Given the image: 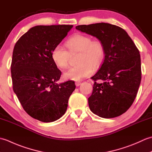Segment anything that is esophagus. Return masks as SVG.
Returning <instances> with one entry per match:
<instances>
[{
	"instance_id": "esophagus-1",
	"label": "esophagus",
	"mask_w": 152,
	"mask_h": 152,
	"mask_svg": "<svg viewBox=\"0 0 152 152\" xmlns=\"http://www.w3.org/2000/svg\"><path fill=\"white\" fill-rule=\"evenodd\" d=\"M75 84H76V86H80V85L82 84V82H76L75 83Z\"/></svg>"
}]
</instances>
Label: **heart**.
Masks as SVG:
<instances>
[{"mask_svg":"<svg viewBox=\"0 0 152 152\" xmlns=\"http://www.w3.org/2000/svg\"><path fill=\"white\" fill-rule=\"evenodd\" d=\"M65 46L69 51L58 44L53 48L51 54L55 64L63 69L69 64L70 53H80L77 61L78 65L71 66L64 72L63 78L65 80L80 81L91 75L93 68L96 69L101 65L104 55V46L101 41L78 33L67 39Z\"/></svg>","mask_w":152,"mask_h":152,"instance_id":"heart-1","label":"heart"}]
</instances>
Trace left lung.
I'll use <instances>...</instances> for the list:
<instances>
[{"label": "left lung", "instance_id": "left-lung-1", "mask_svg": "<svg viewBox=\"0 0 152 152\" xmlns=\"http://www.w3.org/2000/svg\"><path fill=\"white\" fill-rule=\"evenodd\" d=\"M76 28L97 38L104 49L103 63L91 77L95 83L88 98L90 110L104 118L121 115L133 103L140 84L139 50L127 32L116 25L99 23Z\"/></svg>", "mask_w": 152, "mask_h": 152}]
</instances>
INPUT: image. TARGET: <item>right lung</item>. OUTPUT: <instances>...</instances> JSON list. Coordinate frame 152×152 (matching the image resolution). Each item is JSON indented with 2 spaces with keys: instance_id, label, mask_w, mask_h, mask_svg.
Instances as JSON below:
<instances>
[{
  "instance_id": "obj_1",
  "label": "right lung",
  "mask_w": 152,
  "mask_h": 152,
  "mask_svg": "<svg viewBox=\"0 0 152 152\" xmlns=\"http://www.w3.org/2000/svg\"><path fill=\"white\" fill-rule=\"evenodd\" d=\"M72 25H38L18 40L13 51L11 75L13 90L27 114L42 122H52L64 114L74 81L58 84L61 72L51 59Z\"/></svg>"
}]
</instances>
